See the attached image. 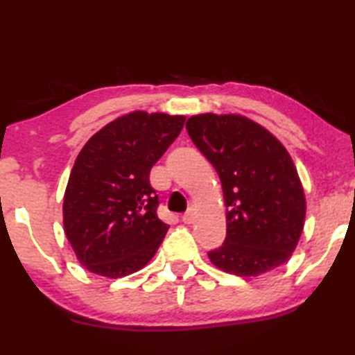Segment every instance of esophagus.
Masks as SVG:
<instances>
[{
  "instance_id": "34e87169",
  "label": "esophagus",
  "mask_w": 355,
  "mask_h": 355,
  "mask_svg": "<svg viewBox=\"0 0 355 355\" xmlns=\"http://www.w3.org/2000/svg\"><path fill=\"white\" fill-rule=\"evenodd\" d=\"M182 220H183V223H191L193 222V212L191 211L184 212L182 216Z\"/></svg>"
}]
</instances>
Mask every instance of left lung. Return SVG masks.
Listing matches in <instances>:
<instances>
[{
	"mask_svg": "<svg viewBox=\"0 0 355 355\" xmlns=\"http://www.w3.org/2000/svg\"><path fill=\"white\" fill-rule=\"evenodd\" d=\"M212 164L227 206V238L211 262L236 277H257L291 257L306 220V194L286 148L239 114L207 112L187 122Z\"/></svg>",
	"mask_w": 355,
	"mask_h": 355,
	"instance_id": "8db88e82",
	"label": "left lung"
}]
</instances>
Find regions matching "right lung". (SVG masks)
I'll use <instances>...</instances> for the list:
<instances>
[{
  "instance_id": "add662e5",
  "label": "right lung",
  "mask_w": 355,
  "mask_h": 355,
  "mask_svg": "<svg viewBox=\"0 0 355 355\" xmlns=\"http://www.w3.org/2000/svg\"><path fill=\"white\" fill-rule=\"evenodd\" d=\"M184 116L135 111L116 119L78 153L64 193V232L78 262L121 278L151 261L168 225L157 217L149 172L175 141Z\"/></svg>"
}]
</instances>
